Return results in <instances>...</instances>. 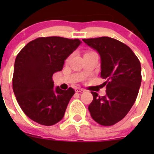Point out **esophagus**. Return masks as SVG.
Segmentation results:
<instances>
[{"mask_svg": "<svg viewBox=\"0 0 154 154\" xmlns=\"http://www.w3.org/2000/svg\"><path fill=\"white\" fill-rule=\"evenodd\" d=\"M75 92L76 93H84L85 92V90L84 89H82V88H76L75 89Z\"/></svg>", "mask_w": 154, "mask_h": 154, "instance_id": "1", "label": "esophagus"}]
</instances>
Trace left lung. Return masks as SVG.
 <instances>
[{"label": "left lung", "instance_id": "obj_1", "mask_svg": "<svg viewBox=\"0 0 154 154\" xmlns=\"http://www.w3.org/2000/svg\"><path fill=\"white\" fill-rule=\"evenodd\" d=\"M100 54V77L106 95L91 92L93 100L88 106L93 119L103 126H111L128 114L135 103L142 76L139 59L130 47L109 37L82 39Z\"/></svg>", "mask_w": 154, "mask_h": 154}]
</instances>
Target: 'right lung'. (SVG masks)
<instances>
[{
  "label": "right lung",
  "instance_id": "1",
  "mask_svg": "<svg viewBox=\"0 0 154 154\" xmlns=\"http://www.w3.org/2000/svg\"><path fill=\"white\" fill-rule=\"evenodd\" d=\"M82 42L61 37L38 38L17 56L12 85L19 106L29 119L51 126L61 121L75 91L54 88L53 75Z\"/></svg>",
  "mask_w": 154,
  "mask_h": 154
}]
</instances>
